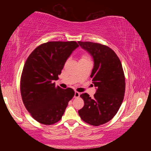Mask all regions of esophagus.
Returning <instances> with one entry per match:
<instances>
[{"instance_id": "1", "label": "esophagus", "mask_w": 151, "mask_h": 151, "mask_svg": "<svg viewBox=\"0 0 151 151\" xmlns=\"http://www.w3.org/2000/svg\"><path fill=\"white\" fill-rule=\"evenodd\" d=\"M80 95H81V93H78V92H77V91H75V98H78V97H79L80 96Z\"/></svg>"}]
</instances>
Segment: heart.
Returning a JSON list of instances; mask_svg holds the SVG:
<instances>
[{"mask_svg":"<svg viewBox=\"0 0 151 151\" xmlns=\"http://www.w3.org/2000/svg\"><path fill=\"white\" fill-rule=\"evenodd\" d=\"M81 60H88V57L86 55H83V57H82Z\"/></svg>","mask_w":151,"mask_h":151,"instance_id":"1","label":"heart"}]
</instances>
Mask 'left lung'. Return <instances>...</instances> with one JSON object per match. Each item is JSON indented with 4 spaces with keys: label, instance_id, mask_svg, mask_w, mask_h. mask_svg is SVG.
<instances>
[{
    "label": "left lung",
    "instance_id": "left-lung-1",
    "mask_svg": "<svg viewBox=\"0 0 151 151\" xmlns=\"http://www.w3.org/2000/svg\"><path fill=\"white\" fill-rule=\"evenodd\" d=\"M78 43L93 58L91 77L96 89L93 98L87 93L81 94L85 105L78 114L85 122L99 126L111 121L121 105L125 91L124 72L119 57L107 46L91 42Z\"/></svg>",
    "mask_w": 151,
    "mask_h": 151
}]
</instances>
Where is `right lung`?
Segmentation results:
<instances>
[{
    "instance_id": "1",
    "label": "right lung",
    "mask_w": 151,
    "mask_h": 151,
    "mask_svg": "<svg viewBox=\"0 0 151 151\" xmlns=\"http://www.w3.org/2000/svg\"><path fill=\"white\" fill-rule=\"evenodd\" d=\"M78 45L75 41L48 42L28 57L22 70L20 93L25 107L36 121L50 125L59 121L73 89L55 86L64 65Z\"/></svg>"
}]
</instances>
